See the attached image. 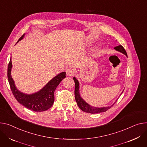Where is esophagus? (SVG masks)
I'll use <instances>...</instances> for the list:
<instances>
[{
  "label": "esophagus",
  "instance_id": "obj_1",
  "mask_svg": "<svg viewBox=\"0 0 147 147\" xmlns=\"http://www.w3.org/2000/svg\"><path fill=\"white\" fill-rule=\"evenodd\" d=\"M74 71L72 69H68L66 70V75L67 76H73L74 75Z\"/></svg>",
  "mask_w": 147,
  "mask_h": 147
}]
</instances>
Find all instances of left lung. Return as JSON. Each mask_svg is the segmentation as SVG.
<instances>
[{
  "instance_id": "left-lung-1",
  "label": "left lung",
  "mask_w": 147,
  "mask_h": 147,
  "mask_svg": "<svg viewBox=\"0 0 147 147\" xmlns=\"http://www.w3.org/2000/svg\"><path fill=\"white\" fill-rule=\"evenodd\" d=\"M115 50L121 52L123 53L127 57V54L124 48L121 46L119 45L118 46H116L114 48ZM73 80L75 83V90H74V95H75V99L77 102V104L78 106V107L80 109L83 111H84L86 113H91V114H96V113H100L102 112H105L107 111L109 109H110L112 106L116 102L117 100L115 101V102L111 106L109 107H92L90 105H89L88 103H87L80 96L79 92V83L77 80V79L76 77H73ZM123 93V92H122ZM121 93V94H122Z\"/></svg>"
}]
</instances>
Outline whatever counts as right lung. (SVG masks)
I'll list each match as a JSON object with an SVG mask.
<instances>
[{
	"label": "right lung",
	"instance_id": "right-lung-1",
	"mask_svg": "<svg viewBox=\"0 0 147 147\" xmlns=\"http://www.w3.org/2000/svg\"><path fill=\"white\" fill-rule=\"evenodd\" d=\"M24 36V34L19 39L18 42L21 40ZM11 67L12 64L10 59L7 68V78L11 90L16 100L26 108L36 112L44 111L50 109L55 101V91L65 77V72L60 73L53 78L40 91L33 94H27L22 92L16 88L11 76Z\"/></svg>",
	"mask_w": 147,
	"mask_h": 147
}]
</instances>
